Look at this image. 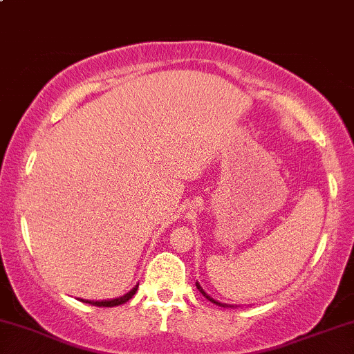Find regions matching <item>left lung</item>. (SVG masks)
Returning a JSON list of instances; mask_svg holds the SVG:
<instances>
[{
    "label": "left lung",
    "instance_id": "1",
    "mask_svg": "<svg viewBox=\"0 0 354 354\" xmlns=\"http://www.w3.org/2000/svg\"><path fill=\"white\" fill-rule=\"evenodd\" d=\"M197 289L200 290V292H202V294L205 295V297H207L208 300H210V302H213V304H216L218 305V307H231V305H226V304H220V302H216V300H213L212 297H210V295H207V294H205V292H203V289H202V287H200L198 286V282H197Z\"/></svg>",
    "mask_w": 354,
    "mask_h": 354
}]
</instances>
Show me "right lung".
Segmentation results:
<instances>
[{
  "label": "right lung",
  "instance_id": "add662e5",
  "mask_svg": "<svg viewBox=\"0 0 354 354\" xmlns=\"http://www.w3.org/2000/svg\"><path fill=\"white\" fill-rule=\"evenodd\" d=\"M138 286H139V283H138ZM138 286L134 287L133 290H129L128 294L123 295V297H120V299H113V300H103V302H91V300H84V302H85V304H91V305H95V307H116V305L126 304V302H128L129 299H133V295L136 294V290H138Z\"/></svg>",
  "mask_w": 354,
  "mask_h": 354
}]
</instances>
